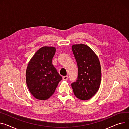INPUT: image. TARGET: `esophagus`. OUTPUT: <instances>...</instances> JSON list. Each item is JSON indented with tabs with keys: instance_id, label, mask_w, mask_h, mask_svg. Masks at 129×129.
Here are the masks:
<instances>
[{
	"instance_id": "34e87169",
	"label": "esophagus",
	"mask_w": 129,
	"mask_h": 129,
	"mask_svg": "<svg viewBox=\"0 0 129 129\" xmlns=\"http://www.w3.org/2000/svg\"><path fill=\"white\" fill-rule=\"evenodd\" d=\"M68 79V76H65L63 77V80H67Z\"/></svg>"
}]
</instances>
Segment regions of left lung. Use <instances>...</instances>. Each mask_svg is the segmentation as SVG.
<instances>
[{
	"instance_id": "1",
	"label": "left lung",
	"mask_w": 129,
	"mask_h": 129,
	"mask_svg": "<svg viewBox=\"0 0 129 129\" xmlns=\"http://www.w3.org/2000/svg\"><path fill=\"white\" fill-rule=\"evenodd\" d=\"M72 51L78 69L77 80L71 84L75 96L88 100L97 93L101 80V68L98 57L88 46L74 45Z\"/></svg>"
}]
</instances>
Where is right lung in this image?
<instances>
[{
	"mask_svg": "<svg viewBox=\"0 0 129 129\" xmlns=\"http://www.w3.org/2000/svg\"><path fill=\"white\" fill-rule=\"evenodd\" d=\"M55 50L53 47L40 48L28 64L26 83L30 93L37 99L45 100L52 96L62 79L52 63Z\"/></svg>",
	"mask_w": 129,
	"mask_h": 129,
	"instance_id": "right-lung-1",
	"label": "right lung"
}]
</instances>
